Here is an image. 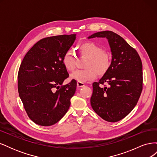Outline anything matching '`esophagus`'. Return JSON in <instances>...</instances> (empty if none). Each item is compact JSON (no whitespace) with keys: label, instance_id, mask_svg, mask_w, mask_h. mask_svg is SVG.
<instances>
[{"label":"esophagus","instance_id":"34e87169","mask_svg":"<svg viewBox=\"0 0 157 157\" xmlns=\"http://www.w3.org/2000/svg\"><path fill=\"white\" fill-rule=\"evenodd\" d=\"M85 86L84 83L83 82H77V86L78 87H83Z\"/></svg>","mask_w":157,"mask_h":157}]
</instances>
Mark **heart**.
Wrapping results in <instances>:
<instances>
[{"label": "heart", "mask_w": 157, "mask_h": 157, "mask_svg": "<svg viewBox=\"0 0 157 157\" xmlns=\"http://www.w3.org/2000/svg\"><path fill=\"white\" fill-rule=\"evenodd\" d=\"M79 54L87 58L84 69H78L70 75V77L78 82H84L96 78L98 75L103 76L110 69L112 64L111 55L108 51L103 50L99 45L92 42L82 44L78 48ZM63 63L68 71L76 67V58L71 52H67L63 58Z\"/></svg>", "instance_id": "1"}]
</instances>
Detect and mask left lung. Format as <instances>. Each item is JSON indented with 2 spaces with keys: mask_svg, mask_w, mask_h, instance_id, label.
<instances>
[{
  "mask_svg": "<svg viewBox=\"0 0 157 157\" xmlns=\"http://www.w3.org/2000/svg\"><path fill=\"white\" fill-rule=\"evenodd\" d=\"M96 37L108 40L112 64L99 81L93 83L90 103L94 111L103 120L115 122L126 117L138 101L143 89L142 62L137 51L117 33L101 31L88 39Z\"/></svg>",
  "mask_w": 157,
  "mask_h": 157,
  "instance_id": "1",
  "label": "left lung"
}]
</instances>
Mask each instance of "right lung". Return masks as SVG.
Returning <instances> with one entry per match:
<instances>
[{
    "mask_svg": "<svg viewBox=\"0 0 157 157\" xmlns=\"http://www.w3.org/2000/svg\"><path fill=\"white\" fill-rule=\"evenodd\" d=\"M76 35L46 37L38 41L23 58L17 75L19 96L30 119L35 124L52 126L67 112L77 88L63 63L64 55Z\"/></svg>",
    "mask_w": 157,
    "mask_h": 157,
    "instance_id": "add662e5",
    "label": "right lung"
}]
</instances>
